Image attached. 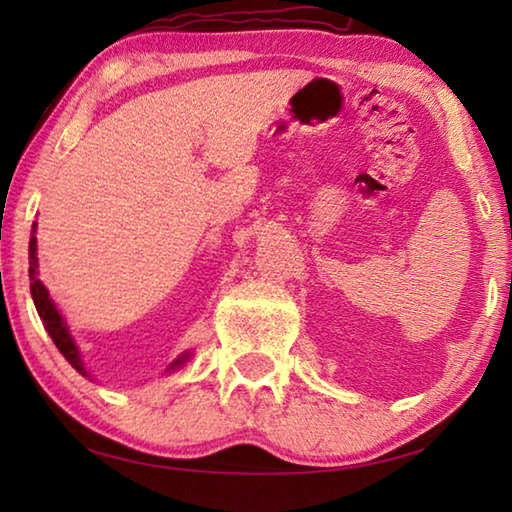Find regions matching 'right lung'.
I'll list each match as a JSON object with an SVG mask.
<instances>
[{
  "label": "right lung",
  "mask_w": 512,
  "mask_h": 512,
  "mask_svg": "<svg viewBox=\"0 0 512 512\" xmlns=\"http://www.w3.org/2000/svg\"><path fill=\"white\" fill-rule=\"evenodd\" d=\"M36 250H38L36 237H31V241H29V280H31V296H33V302H36V309H38V314H40V318H42V323H45L47 332H49L51 339H54V343H56V348L60 350V354H63V357H65L69 363H72V368H76V370L81 372V375H85V368H83L79 348H76L74 341H72V336H69L67 327H65V323H63V316L58 314V309L54 307V302L49 300V293H47V289H45V284H42V282L38 280V273H36V268H38ZM187 359H189V354H183V357H178L176 361L171 363V368L183 366V363H185Z\"/></svg>",
  "instance_id": "obj_1"
}]
</instances>
